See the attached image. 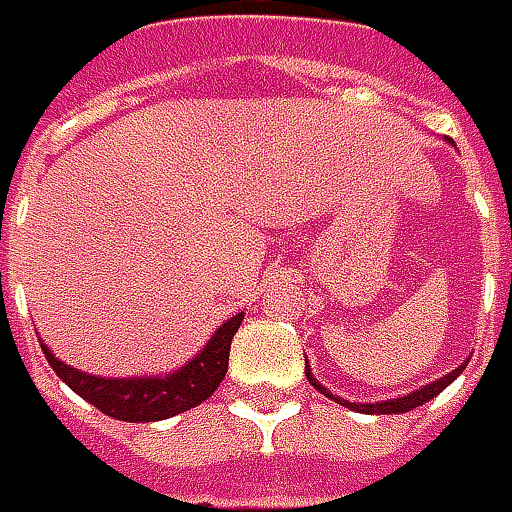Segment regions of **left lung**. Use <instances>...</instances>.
Wrapping results in <instances>:
<instances>
[{
  "label": "left lung",
  "instance_id": "left-lung-1",
  "mask_svg": "<svg viewBox=\"0 0 512 512\" xmlns=\"http://www.w3.org/2000/svg\"><path fill=\"white\" fill-rule=\"evenodd\" d=\"M462 362L453 373H447V376H442V379H436V382L424 384V387H419V390H413V393H407V396H399V399H384V402H347V399H342V396H333L330 390H327L325 384L319 382V379H313V373H310V364L305 367V376L307 382L313 384L319 393H325L327 399H333L336 404H342V407H350V410H356V413H367V416H387V413H407V410H413V407H422L424 402H430V399H436L439 393H442L447 384L453 382L459 373L464 370Z\"/></svg>",
  "mask_w": 512,
  "mask_h": 512
}]
</instances>
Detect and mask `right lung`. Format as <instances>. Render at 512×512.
I'll use <instances>...</instances> for the list:
<instances>
[{
    "label": "right lung",
    "instance_id": "1",
    "mask_svg": "<svg viewBox=\"0 0 512 512\" xmlns=\"http://www.w3.org/2000/svg\"><path fill=\"white\" fill-rule=\"evenodd\" d=\"M242 319L245 313L230 316L190 362L159 376H125V379L93 376L56 359L48 344H42V350L50 367L56 370V376L85 402L99 407L105 416L122 419V422H162L202 404L216 393V387L225 379L230 342L242 325Z\"/></svg>",
    "mask_w": 512,
    "mask_h": 512
}]
</instances>
